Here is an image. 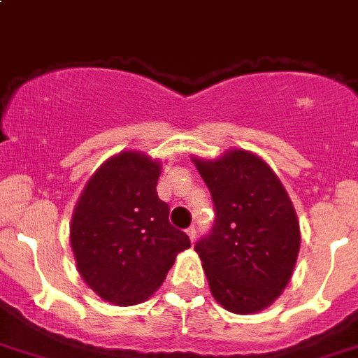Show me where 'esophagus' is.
<instances>
[{
	"instance_id": "1",
	"label": "esophagus",
	"mask_w": 358,
	"mask_h": 358,
	"mask_svg": "<svg viewBox=\"0 0 358 358\" xmlns=\"http://www.w3.org/2000/svg\"><path fill=\"white\" fill-rule=\"evenodd\" d=\"M187 235H189V239H191L192 243H194L196 235H198V228H196V227H189V228H187Z\"/></svg>"
}]
</instances>
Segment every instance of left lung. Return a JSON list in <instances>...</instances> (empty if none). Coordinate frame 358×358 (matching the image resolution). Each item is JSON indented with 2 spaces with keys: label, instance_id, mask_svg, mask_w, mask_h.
<instances>
[{
  "label": "left lung",
  "instance_id": "1",
  "mask_svg": "<svg viewBox=\"0 0 358 358\" xmlns=\"http://www.w3.org/2000/svg\"><path fill=\"white\" fill-rule=\"evenodd\" d=\"M214 203V227L194 244L208 285L227 310L253 314L285 289L299 251L294 207L262 159L231 150L194 159Z\"/></svg>",
  "mask_w": 358,
  "mask_h": 358
}]
</instances>
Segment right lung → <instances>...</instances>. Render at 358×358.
<instances>
[{
	"mask_svg": "<svg viewBox=\"0 0 358 358\" xmlns=\"http://www.w3.org/2000/svg\"><path fill=\"white\" fill-rule=\"evenodd\" d=\"M160 164L123 151L92 175L76 203L71 246L87 285L105 301L135 305L166 280L185 231L169 223V207L157 194Z\"/></svg>",
	"mask_w": 358,
	"mask_h": 358,
	"instance_id": "1",
	"label": "right lung"
}]
</instances>
